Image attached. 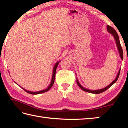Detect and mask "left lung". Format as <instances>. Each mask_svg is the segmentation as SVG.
I'll return each instance as SVG.
<instances>
[{"instance_id": "1", "label": "left lung", "mask_w": 128, "mask_h": 128, "mask_svg": "<svg viewBox=\"0 0 128 128\" xmlns=\"http://www.w3.org/2000/svg\"><path fill=\"white\" fill-rule=\"evenodd\" d=\"M107 31L109 32L110 34H111L112 35L114 36V40H115L116 43V46H117V47H118V51L119 55H120V56L121 60H123V51H122V47H121V46L120 40H119V37H118V33H117V32H116V30H114L113 28H112L111 26H109V25H107ZM120 70H121V68H120V69H119L118 73V75H117V76L116 77L115 80H114V81H112L111 83L109 85H108L107 86H106V87L104 88H102V89L92 90L88 89V88H85L84 87H83V86H82L81 85V84H80V82H78V81L77 78V85H78L79 87L81 88L82 90H84V92H90V93H92V94H100V93L103 92H105L106 90H107L108 88H110L112 85H113L117 81V80H118V78L119 77V74H120Z\"/></svg>"}]
</instances>
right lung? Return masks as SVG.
<instances>
[{
	"label": "right lung",
	"instance_id": "1",
	"mask_svg": "<svg viewBox=\"0 0 128 128\" xmlns=\"http://www.w3.org/2000/svg\"><path fill=\"white\" fill-rule=\"evenodd\" d=\"M60 61L56 62L55 66H54V69H53V71H52V79H51V82L50 84V85L48 86V87L47 88L44 90H40V91H39V92H30V91H28L24 89V88H22V89H24V90H25L26 92H27L28 93H29V94H33V95H36V94H42V93L43 92H47V91H48L50 88H51L52 86H53L54 85V81H55V74H56V68H57V66H58V64L59 63H60Z\"/></svg>",
	"mask_w": 128,
	"mask_h": 128
}]
</instances>
